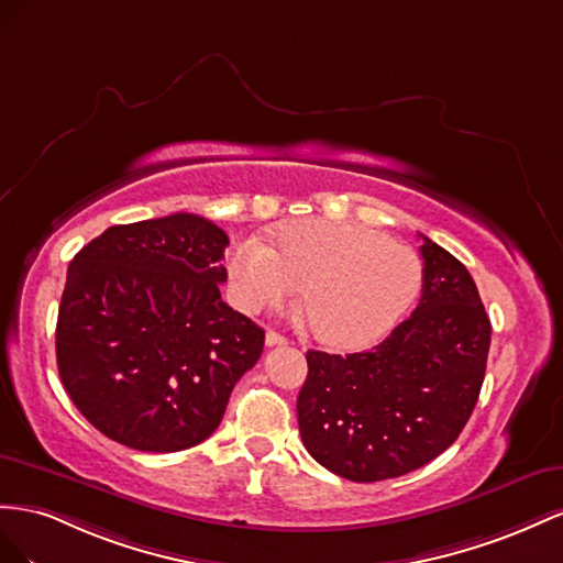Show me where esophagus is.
Wrapping results in <instances>:
<instances>
[{
  "mask_svg": "<svg viewBox=\"0 0 563 563\" xmlns=\"http://www.w3.org/2000/svg\"><path fill=\"white\" fill-rule=\"evenodd\" d=\"M283 344H287V340L280 332H276V330L266 332V346H283Z\"/></svg>",
  "mask_w": 563,
  "mask_h": 563,
  "instance_id": "1",
  "label": "esophagus"
}]
</instances>
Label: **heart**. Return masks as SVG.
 Masks as SVG:
<instances>
[{"instance_id": "heart-1", "label": "heart", "mask_w": 563, "mask_h": 563, "mask_svg": "<svg viewBox=\"0 0 563 563\" xmlns=\"http://www.w3.org/2000/svg\"><path fill=\"white\" fill-rule=\"evenodd\" d=\"M276 247L256 235L233 243V301L245 313L276 309L301 285V316L316 340L332 349L382 340L420 295L417 252L361 223L295 221L276 233Z\"/></svg>"}]
</instances>
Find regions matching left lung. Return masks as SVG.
<instances>
[{
    "instance_id": "1",
    "label": "left lung",
    "mask_w": 563,
    "mask_h": 563,
    "mask_svg": "<svg viewBox=\"0 0 563 563\" xmlns=\"http://www.w3.org/2000/svg\"><path fill=\"white\" fill-rule=\"evenodd\" d=\"M422 297L382 344L309 351L297 398L303 448L332 474L371 484L424 467L453 445L481 394L490 320L470 271L420 233Z\"/></svg>"
}]
</instances>
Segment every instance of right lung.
<instances>
[{
	"instance_id": "add662e5",
	"label": "right lung",
	"mask_w": 563,
	"mask_h": 563,
	"mask_svg": "<svg viewBox=\"0 0 563 563\" xmlns=\"http://www.w3.org/2000/svg\"><path fill=\"white\" fill-rule=\"evenodd\" d=\"M229 235L198 214L110 227L75 254L56 361L77 410L108 439L176 453L212 437L264 330L221 299Z\"/></svg>"
}]
</instances>
